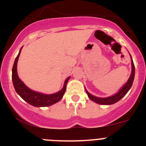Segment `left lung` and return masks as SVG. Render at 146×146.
Listing matches in <instances>:
<instances>
[{"label": "left lung", "mask_w": 146, "mask_h": 146, "mask_svg": "<svg viewBox=\"0 0 146 146\" xmlns=\"http://www.w3.org/2000/svg\"><path fill=\"white\" fill-rule=\"evenodd\" d=\"M131 66H132V69H131V74L130 75L128 81L126 82V84L120 89V91L117 93L116 94H115L113 96H109V97L106 98H99L96 97L95 96H93L91 94H89L87 91V90H86V94H88V96L89 97V99L92 100L94 102L97 103L99 104H106V105H109V104H113L114 103H116L117 102H118L119 100H121L123 96L127 94L129 89L131 88V86H132V83H133L134 78H135V65H134L133 60L131 58Z\"/></svg>", "instance_id": "left-lung-1"}]
</instances>
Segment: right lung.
Instances as JSON below:
<instances>
[{
	"label": "right lung",
	"mask_w": 146,
	"mask_h": 146,
	"mask_svg": "<svg viewBox=\"0 0 146 146\" xmlns=\"http://www.w3.org/2000/svg\"><path fill=\"white\" fill-rule=\"evenodd\" d=\"M21 49H20L18 55L15 58V63H14V65H13L12 67V82L16 92L26 102H28L31 105L37 107V108L50 106V105H52V104L60 101L62 97H63V96H64V93H65L66 84L70 77H69L66 80L65 82H64V88H62V90H60L58 92L55 93V94L47 95V94H41V93L32 91L23 83V81L19 78L17 75V65L18 58H19L20 52H21Z\"/></svg>",
	"instance_id": "right-lung-1"
}]
</instances>
